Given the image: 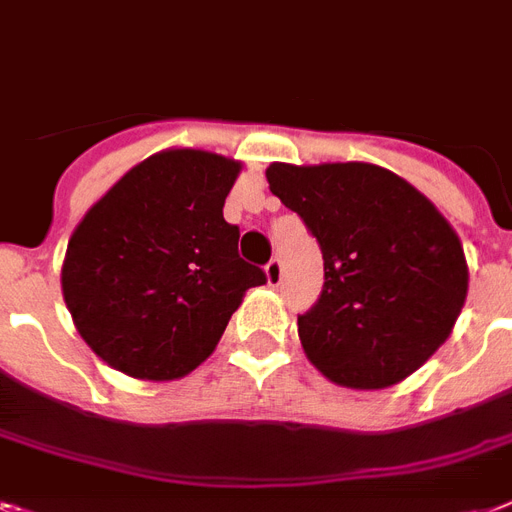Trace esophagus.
Returning <instances> with one entry per match:
<instances>
[{
    "mask_svg": "<svg viewBox=\"0 0 512 512\" xmlns=\"http://www.w3.org/2000/svg\"><path fill=\"white\" fill-rule=\"evenodd\" d=\"M265 276H268L270 286L281 284V278H284V265H281V260H278V257H273V260L265 265Z\"/></svg>",
    "mask_w": 512,
    "mask_h": 512,
    "instance_id": "34e87169",
    "label": "esophagus"
}]
</instances>
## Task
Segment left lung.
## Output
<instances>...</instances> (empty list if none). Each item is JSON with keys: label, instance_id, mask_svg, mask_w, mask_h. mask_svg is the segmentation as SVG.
I'll use <instances>...</instances> for the list:
<instances>
[{"label": "left lung", "instance_id": "obj_1", "mask_svg": "<svg viewBox=\"0 0 512 512\" xmlns=\"http://www.w3.org/2000/svg\"><path fill=\"white\" fill-rule=\"evenodd\" d=\"M265 176L323 252L321 297L297 318L315 368L352 389H384L418 371L450 336L468 294L450 223L371 162H273Z\"/></svg>", "mask_w": 512, "mask_h": 512}]
</instances>
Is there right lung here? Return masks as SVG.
Masks as SVG:
<instances>
[{
    "label": "right lung",
    "mask_w": 512,
    "mask_h": 512,
    "mask_svg": "<svg viewBox=\"0 0 512 512\" xmlns=\"http://www.w3.org/2000/svg\"><path fill=\"white\" fill-rule=\"evenodd\" d=\"M239 162L168 149L131 168L83 215L62 265L78 334L112 368L170 381L194 371L265 270L239 257L223 205Z\"/></svg>",
    "instance_id": "right-lung-1"
}]
</instances>
